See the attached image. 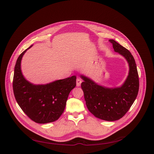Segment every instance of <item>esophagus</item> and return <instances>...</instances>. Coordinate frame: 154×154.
Listing matches in <instances>:
<instances>
[{
	"instance_id": "34e87169",
	"label": "esophagus",
	"mask_w": 154,
	"mask_h": 154,
	"mask_svg": "<svg viewBox=\"0 0 154 154\" xmlns=\"http://www.w3.org/2000/svg\"><path fill=\"white\" fill-rule=\"evenodd\" d=\"M81 83H82L81 79H80L79 78H77V80H76V85H77V87H79L80 85H81Z\"/></svg>"
}]
</instances>
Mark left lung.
Segmentation results:
<instances>
[{
  "label": "left lung",
  "instance_id": "left-lung-1",
  "mask_svg": "<svg viewBox=\"0 0 154 154\" xmlns=\"http://www.w3.org/2000/svg\"><path fill=\"white\" fill-rule=\"evenodd\" d=\"M112 44L115 52L122 55L129 65V73L125 82L120 86L109 88L99 85L83 75L81 88L85 104L89 111L97 118L113 122L122 118L128 111L137 96L139 79L137 65L131 53L114 39Z\"/></svg>",
  "mask_w": 154,
  "mask_h": 154
}]
</instances>
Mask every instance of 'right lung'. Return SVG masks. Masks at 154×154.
Returning <instances> with one entry per match:
<instances>
[{
    "label": "right lung",
    "mask_w": 154,
    "mask_h": 154,
    "mask_svg": "<svg viewBox=\"0 0 154 154\" xmlns=\"http://www.w3.org/2000/svg\"><path fill=\"white\" fill-rule=\"evenodd\" d=\"M25 50L17 60L13 78V91L20 108L31 120L44 124L53 122L65 109L70 91L76 86V76L57 80L49 84L35 85L26 80L21 69Z\"/></svg>",
    "instance_id": "obj_1"
}]
</instances>
